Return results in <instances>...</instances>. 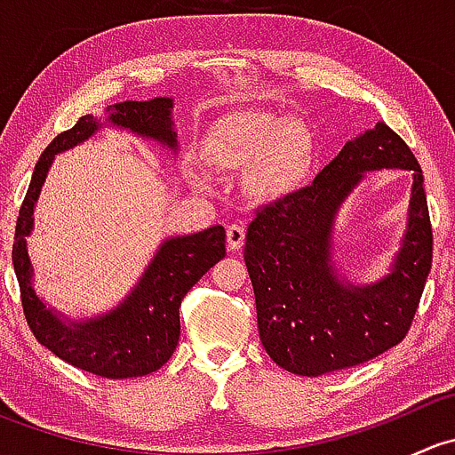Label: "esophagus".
Segmentation results:
<instances>
[{
  "instance_id": "34e87169",
  "label": "esophagus",
  "mask_w": 455,
  "mask_h": 455,
  "mask_svg": "<svg viewBox=\"0 0 455 455\" xmlns=\"http://www.w3.org/2000/svg\"><path fill=\"white\" fill-rule=\"evenodd\" d=\"M244 237L246 231L242 224H231V227L227 228V244L231 251H240L242 246H244Z\"/></svg>"
}]
</instances>
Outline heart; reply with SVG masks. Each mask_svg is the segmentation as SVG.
<instances>
[{
  "instance_id": "b5f03b06",
  "label": "heart",
  "mask_w": 455,
  "mask_h": 455,
  "mask_svg": "<svg viewBox=\"0 0 455 455\" xmlns=\"http://www.w3.org/2000/svg\"><path fill=\"white\" fill-rule=\"evenodd\" d=\"M202 158L215 172H246V196L273 204L304 185L315 160V140L301 121L261 109H237L211 125Z\"/></svg>"
}]
</instances>
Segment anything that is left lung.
Instances as JSON below:
<instances>
[{"mask_svg": "<svg viewBox=\"0 0 455 455\" xmlns=\"http://www.w3.org/2000/svg\"><path fill=\"white\" fill-rule=\"evenodd\" d=\"M379 168L412 172L408 224L388 273L356 284L336 264L333 222L351 191ZM423 182L405 140L376 123L347 140L313 185L257 213L244 259L261 346L279 368L321 376L365 363L405 339L434 251Z\"/></svg>", "mask_w": 455, "mask_h": 455, "instance_id": "obj_1", "label": "left lung"}]
</instances>
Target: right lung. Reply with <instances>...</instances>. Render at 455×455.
Instances as JSON below:
<instances>
[{
	"mask_svg": "<svg viewBox=\"0 0 455 455\" xmlns=\"http://www.w3.org/2000/svg\"><path fill=\"white\" fill-rule=\"evenodd\" d=\"M172 112V96H156L149 100L108 105L103 121L92 114L79 118L72 130L59 134L45 147L39 163L35 164L28 194L17 218L12 266L32 334L59 359L105 379L151 374L172 359L180 339L182 299L194 283L200 282L202 275L227 253L224 227L215 224L200 233L163 240L125 299L118 301L112 310L81 319L54 310L35 291V268L26 237L32 235L35 228V206L54 156L81 145L103 127L154 140L176 156L178 132Z\"/></svg>",
	"mask_w": 455,
	"mask_h": 455,
	"instance_id": "obj_1",
	"label": "right lung"
}]
</instances>
